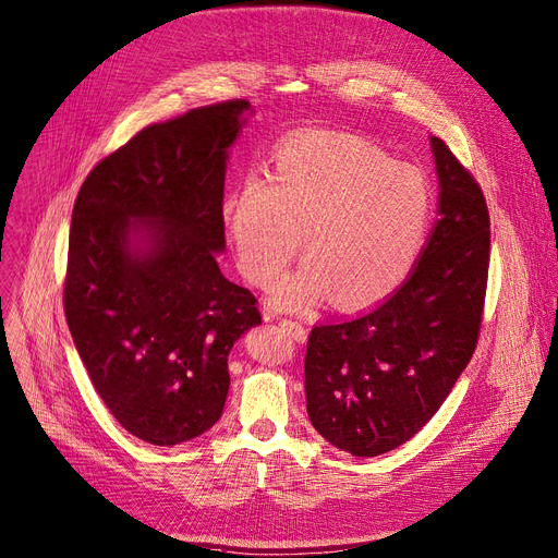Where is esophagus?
I'll return each instance as SVG.
<instances>
[{
	"label": "esophagus",
	"mask_w": 558,
	"mask_h": 558,
	"mask_svg": "<svg viewBox=\"0 0 558 558\" xmlns=\"http://www.w3.org/2000/svg\"><path fill=\"white\" fill-rule=\"evenodd\" d=\"M280 326H282V330L294 339L296 343H303L305 339H307V330H305V326L303 324H299V320H291V318H282L280 320Z\"/></svg>",
	"instance_id": "34e87169"
}]
</instances>
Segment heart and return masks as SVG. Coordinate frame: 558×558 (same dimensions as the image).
Returning a JSON list of instances; mask_svg holds the SVG:
<instances>
[{"instance_id":"heart-1","label":"heart","mask_w":558,"mask_h":558,"mask_svg":"<svg viewBox=\"0 0 558 558\" xmlns=\"http://www.w3.org/2000/svg\"><path fill=\"white\" fill-rule=\"evenodd\" d=\"M242 274L271 287L303 234L301 267L274 296L303 310L332 296L341 310L387 299L412 271L432 221V190L409 165L335 133L284 142L267 181L246 179L223 205Z\"/></svg>"}]
</instances>
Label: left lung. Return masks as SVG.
<instances>
[{
  "label": "left lung",
  "instance_id": "8db88e82",
  "mask_svg": "<svg viewBox=\"0 0 558 558\" xmlns=\"http://www.w3.org/2000/svg\"><path fill=\"white\" fill-rule=\"evenodd\" d=\"M438 215L412 276L373 312L312 328L305 398L314 429L355 457L418 434L471 362L484 316L490 217L475 175L432 137Z\"/></svg>",
  "mask_w": 558,
  "mask_h": 558
}]
</instances>
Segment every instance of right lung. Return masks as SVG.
Listing matches in <instances>:
<instances>
[{
  "instance_id": "obj_1",
  "label": "right lung",
  "mask_w": 558,
  "mask_h": 558,
  "mask_svg": "<svg viewBox=\"0 0 558 558\" xmlns=\"http://www.w3.org/2000/svg\"><path fill=\"white\" fill-rule=\"evenodd\" d=\"M246 110L232 99L144 126L93 167L74 201L68 326L95 391L146 444L179 446L219 421L230 348L262 324L257 299L217 264L226 151ZM135 229L150 244L140 254Z\"/></svg>"
}]
</instances>
